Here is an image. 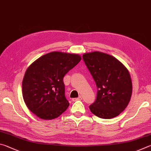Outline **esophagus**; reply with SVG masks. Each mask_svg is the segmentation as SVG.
I'll use <instances>...</instances> for the list:
<instances>
[{"mask_svg": "<svg viewBox=\"0 0 151 151\" xmlns=\"http://www.w3.org/2000/svg\"><path fill=\"white\" fill-rule=\"evenodd\" d=\"M81 99H82V97H81V96H79L78 98H73L72 101H78V100H81Z\"/></svg>", "mask_w": 151, "mask_h": 151, "instance_id": "obj_1", "label": "esophagus"}]
</instances>
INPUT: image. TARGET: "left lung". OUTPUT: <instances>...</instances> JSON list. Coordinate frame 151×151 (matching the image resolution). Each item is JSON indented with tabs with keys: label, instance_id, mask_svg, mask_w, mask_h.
Masks as SVG:
<instances>
[{
	"label": "left lung",
	"instance_id": "left-lung-1",
	"mask_svg": "<svg viewBox=\"0 0 151 151\" xmlns=\"http://www.w3.org/2000/svg\"><path fill=\"white\" fill-rule=\"evenodd\" d=\"M83 61L96 81L97 95L89 106L91 112L101 119H112L123 112L132 96L130 73L117 58L101 52L85 53Z\"/></svg>",
	"mask_w": 151,
	"mask_h": 151
}]
</instances>
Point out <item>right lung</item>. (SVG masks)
I'll use <instances>...</instances> for the list:
<instances>
[{"label": "right lung", "instance_id": "right-lung-1", "mask_svg": "<svg viewBox=\"0 0 151 151\" xmlns=\"http://www.w3.org/2000/svg\"><path fill=\"white\" fill-rule=\"evenodd\" d=\"M81 60L80 55L52 52L40 57L26 70L22 96L32 113L42 119H54L67 109L63 78Z\"/></svg>", "mask_w": 151, "mask_h": 151}]
</instances>
